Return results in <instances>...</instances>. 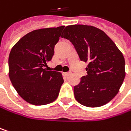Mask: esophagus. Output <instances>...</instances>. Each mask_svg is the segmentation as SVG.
Segmentation results:
<instances>
[{
    "label": "esophagus",
    "mask_w": 131,
    "mask_h": 131,
    "mask_svg": "<svg viewBox=\"0 0 131 131\" xmlns=\"http://www.w3.org/2000/svg\"><path fill=\"white\" fill-rule=\"evenodd\" d=\"M63 74H64V76H65V77H68V76H70V72H66V73H63Z\"/></svg>",
    "instance_id": "34e87169"
}]
</instances>
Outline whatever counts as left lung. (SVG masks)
<instances>
[{
    "label": "left lung",
    "mask_w": 131,
    "mask_h": 131,
    "mask_svg": "<svg viewBox=\"0 0 131 131\" xmlns=\"http://www.w3.org/2000/svg\"><path fill=\"white\" fill-rule=\"evenodd\" d=\"M61 37L73 45L80 61L88 62L87 75L73 88L77 101L90 108L109 102L125 77V61L116 45L102 30L92 26H67Z\"/></svg>",
    "instance_id": "1"
}]
</instances>
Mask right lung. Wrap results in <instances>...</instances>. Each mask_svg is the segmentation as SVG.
<instances>
[{
    "instance_id": "1",
    "label": "right lung",
    "mask_w": 131,
    "mask_h": 131,
    "mask_svg": "<svg viewBox=\"0 0 131 131\" xmlns=\"http://www.w3.org/2000/svg\"><path fill=\"white\" fill-rule=\"evenodd\" d=\"M64 28L34 30L19 40L10 51V80L19 95L30 104L47 105L58 96L64 83L62 74L44 67L51 60Z\"/></svg>"
}]
</instances>
